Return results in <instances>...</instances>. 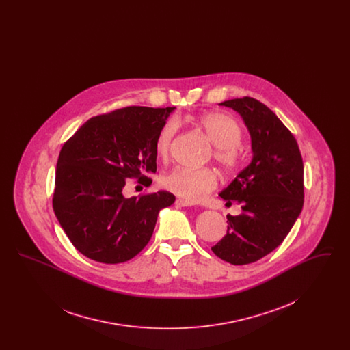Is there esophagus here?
Returning a JSON list of instances; mask_svg holds the SVG:
<instances>
[{
	"mask_svg": "<svg viewBox=\"0 0 350 350\" xmlns=\"http://www.w3.org/2000/svg\"><path fill=\"white\" fill-rule=\"evenodd\" d=\"M176 204L180 206V207H189V206H194L196 203L191 202V200H183V198H178L176 200Z\"/></svg>",
	"mask_w": 350,
	"mask_h": 350,
	"instance_id": "1",
	"label": "esophagus"
}]
</instances>
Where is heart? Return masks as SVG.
I'll return each mask as SVG.
<instances>
[{
	"mask_svg": "<svg viewBox=\"0 0 350 350\" xmlns=\"http://www.w3.org/2000/svg\"><path fill=\"white\" fill-rule=\"evenodd\" d=\"M194 123L207 135L215 146V160L227 169L234 170L241 163V153L237 146L243 133L240 124L224 113H208L196 118ZM178 124L174 119L167 120L159 130L154 150L160 159H167L172 140L177 133ZM163 185L183 200L198 202L217 187V174L208 169H174L163 177Z\"/></svg>",
	"mask_w": 350,
	"mask_h": 350,
	"instance_id": "1",
	"label": "heart"
}]
</instances>
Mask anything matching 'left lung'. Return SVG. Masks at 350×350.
Masks as SVG:
<instances>
[{
    "label": "left lung",
    "mask_w": 350,
    "mask_h": 350,
    "mask_svg": "<svg viewBox=\"0 0 350 350\" xmlns=\"http://www.w3.org/2000/svg\"><path fill=\"white\" fill-rule=\"evenodd\" d=\"M245 124L252 160L220 197L241 204L227 215V234L211 250L223 261L247 265L275 250L293 228L303 207V160L295 137L260 100H224Z\"/></svg>",
    "instance_id": "1"
}]
</instances>
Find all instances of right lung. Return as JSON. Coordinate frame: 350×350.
Instances as JSON below:
<instances>
[{
	"instance_id": "1",
	"label": "right lung",
	"mask_w": 350,
	"mask_h": 350,
	"mask_svg": "<svg viewBox=\"0 0 350 350\" xmlns=\"http://www.w3.org/2000/svg\"><path fill=\"white\" fill-rule=\"evenodd\" d=\"M176 107L130 106L90 118L59 154L53 211L62 228L88 258L120 264L143 250L160 210L174 203L169 191L124 198L126 180L156 173L154 142Z\"/></svg>"
}]
</instances>
